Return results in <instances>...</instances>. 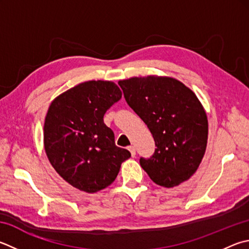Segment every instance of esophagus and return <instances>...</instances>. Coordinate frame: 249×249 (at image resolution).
<instances>
[{
  "label": "esophagus",
  "instance_id": "obj_1",
  "mask_svg": "<svg viewBox=\"0 0 249 249\" xmlns=\"http://www.w3.org/2000/svg\"><path fill=\"white\" fill-rule=\"evenodd\" d=\"M127 149L129 150V152L132 153V157H135V155H136V149H135V147L134 146H129Z\"/></svg>",
  "mask_w": 249,
  "mask_h": 249
}]
</instances>
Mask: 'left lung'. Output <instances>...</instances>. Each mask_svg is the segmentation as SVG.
Masks as SVG:
<instances>
[{
	"label": "left lung",
	"instance_id": "left-lung-1",
	"mask_svg": "<svg viewBox=\"0 0 249 249\" xmlns=\"http://www.w3.org/2000/svg\"><path fill=\"white\" fill-rule=\"evenodd\" d=\"M119 85L156 142L153 155L139 159L142 168L163 187L187 180L199 166L208 140L207 115L196 94L170 77H133Z\"/></svg>",
	"mask_w": 249,
	"mask_h": 249
}]
</instances>
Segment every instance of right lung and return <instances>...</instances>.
I'll return each instance as SVG.
<instances>
[{
    "label": "right lung",
    "mask_w": 249,
    "mask_h": 249,
    "mask_svg": "<svg viewBox=\"0 0 249 249\" xmlns=\"http://www.w3.org/2000/svg\"><path fill=\"white\" fill-rule=\"evenodd\" d=\"M122 98L112 81L91 80L53 100L44 121V149L58 174L71 186L96 193L111 185L130 152L117 147L103 116Z\"/></svg>",
    "instance_id": "1"
}]
</instances>
